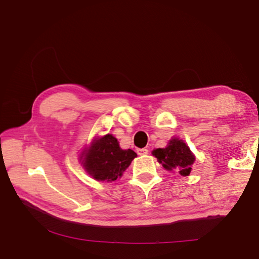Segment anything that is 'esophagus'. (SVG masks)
Wrapping results in <instances>:
<instances>
[{"label": "esophagus", "mask_w": 259, "mask_h": 259, "mask_svg": "<svg viewBox=\"0 0 259 259\" xmlns=\"http://www.w3.org/2000/svg\"><path fill=\"white\" fill-rule=\"evenodd\" d=\"M148 152L149 151H148V149H146V148H142V149H137V153H138L139 156H145Z\"/></svg>", "instance_id": "esophagus-1"}]
</instances>
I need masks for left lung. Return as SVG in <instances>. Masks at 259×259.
I'll use <instances>...</instances> for the list:
<instances>
[{
  "label": "left lung",
  "instance_id": "1",
  "mask_svg": "<svg viewBox=\"0 0 259 259\" xmlns=\"http://www.w3.org/2000/svg\"><path fill=\"white\" fill-rule=\"evenodd\" d=\"M152 155L157 158L159 163L169 171L178 172L181 176H188L191 171L196 157L184 140L177 137L169 140L167 147L152 150Z\"/></svg>",
  "mask_w": 259,
  "mask_h": 259
}]
</instances>
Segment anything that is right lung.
<instances>
[{
    "label": "right lung",
    "instance_id": "right-lung-1",
    "mask_svg": "<svg viewBox=\"0 0 259 259\" xmlns=\"http://www.w3.org/2000/svg\"><path fill=\"white\" fill-rule=\"evenodd\" d=\"M136 157L134 150L121 149L117 138L107 134L95 138L90 147L82 150L80 162L93 179L111 183L123 175Z\"/></svg>",
    "mask_w": 259,
    "mask_h": 259
}]
</instances>
